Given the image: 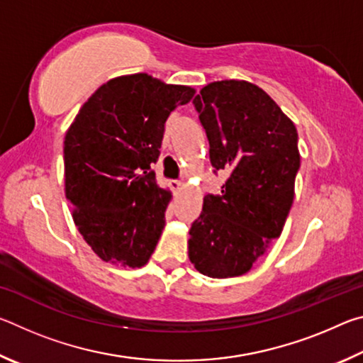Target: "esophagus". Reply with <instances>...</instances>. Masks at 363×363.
Listing matches in <instances>:
<instances>
[{
  "mask_svg": "<svg viewBox=\"0 0 363 363\" xmlns=\"http://www.w3.org/2000/svg\"><path fill=\"white\" fill-rule=\"evenodd\" d=\"M169 184H171V189H173L174 192H179V190L182 189V184L179 181H171Z\"/></svg>",
  "mask_w": 363,
  "mask_h": 363,
  "instance_id": "1",
  "label": "esophagus"
}]
</instances>
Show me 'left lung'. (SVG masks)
I'll return each mask as SVG.
<instances>
[{
	"mask_svg": "<svg viewBox=\"0 0 363 363\" xmlns=\"http://www.w3.org/2000/svg\"><path fill=\"white\" fill-rule=\"evenodd\" d=\"M194 107L214 173L229 177L220 195L203 199L189 230V257L208 277H237L284 230L299 169L298 131L267 93L240 79L206 84Z\"/></svg>",
	"mask_w": 363,
	"mask_h": 363,
	"instance_id": "left-lung-1",
	"label": "left lung"
}]
</instances>
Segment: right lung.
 Wrapping results in <instances>:
<instances>
[{"mask_svg": "<svg viewBox=\"0 0 363 363\" xmlns=\"http://www.w3.org/2000/svg\"><path fill=\"white\" fill-rule=\"evenodd\" d=\"M195 89L164 84L147 73L102 84L65 134V196L86 243L102 261L140 267L164 227L171 192L150 169L164 123Z\"/></svg>", "mask_w": 363, "mask_h": 363, "instance_id": "1", "label": "right lung"}]
</instances>
